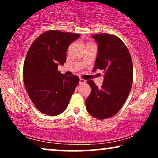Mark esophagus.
<instances>
[{
    "mask_svg": "<svg viewBox=\"0 0 158 158\" xmlns=\"http://www.w3.org/2000/svg\"><path fill=\"white\" fill-rule=\"evenodd\" d=\"M86 82V81L85 80V79H79V84L80 85H82V84H85V83Z\"/></svg>",
    "mask_w": 158,
    "mask_h": 158,
    "instance_id": "34e87169",
    "label": "esophagus"
}]
</instances>
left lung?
I'll return each mask as SVG.
<instances>
[{
  "label": "left lung",
  "instance_id": "1",
  "mask_svg": "<svg viewBox=\"0 0 158 158\" xmlns=\"http://www.w3.org/2000/svg\"><path fill=\"white\" fill-rule=\"evenodd\" d=\"M98 44L94 71L103 70L102 88L88 81L91 92L85 100L88 112L95 118L113 117L120 110L131 89L133 64L128 48L117 36L99 34L92 36Z\"/></svg>",
  "mask_w": 158,
  "mask_h": 158
}]
</instances>
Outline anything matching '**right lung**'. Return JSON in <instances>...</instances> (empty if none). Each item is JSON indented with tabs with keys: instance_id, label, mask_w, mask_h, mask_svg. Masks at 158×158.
Masks as SVG:
<instances>
[{
	"instance_id": "obj_1",
	"label": "right lung",
	"mask_w": 158,
	"mask_h": 158,
	"mask_svg": "<svg viewBox=\"0 0 158 158\" xmlns=\"http://www.w3.org/2000/svg\"><path fill=\"white\" fill-rule=\"evenodd\" d=\"M79 34L49 30L33 41L23 64V82L29 97L37 109L50 116L64 111L79 79L58 70L66 61L69 44Z\"/></svg>"
}]
</instances>
